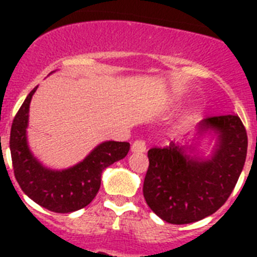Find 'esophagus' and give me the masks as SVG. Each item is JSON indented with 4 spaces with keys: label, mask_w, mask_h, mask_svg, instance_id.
Segmentation results:
<instances>
[{
    "label": "esophagus",
    "mask_w": 257,
    "mask_h": 257,
    "mask_svg": "<svg viewBox=\"0 0 257 257\" xmlns=\"http://www.w3.org/2000/svg\"><path fill=\"white\" fill-rule=\"evenodd\" d=\"M145 149H147V145H145V142L144 140H135L133 144V147H131V151L134 152V153H143V152H145Z\"/></svg>",
    "instance_id": "34e87169"
}]
</instances>
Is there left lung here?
Wrapping results in <instances>:
<instances>
[{
	"label": "left lung",
	"mask_w": 257,
	"mask_h": 257,
	"mask_svg": "<svg viewBox=\"0 0 257 257\" xmlns=\"http://www.w3.org/2000/svg\"><path fill=\"white\" fill-rule=\"evenodd\" d=\"M201 128L219 134L211 160H194L175 143L148 151L143 194L151 210L170 224H190L216 212L243 170L247 133L238 115L207 117L201 122Z\"/></svg>",
	"instance_id": "1"
}]
</instances>
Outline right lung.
<instances>
[{"instance_id":"1","label":"right lung","mask_w":257,"mask_h":257,"mask_svg":"<svg viewBox=\"0 0 257 257\" xmlns=\"http://www.w3.org/2000/svg\"><path fill=\"white\" fill-rule=\"evenodd\" d=\"M29 92L14 117L10 133V151L14 175L22 190L42 207L58 213L81 210L95 198L101 183V172L130 151L127 142H105L72 169L52 171L41 165L29 152L26 128L31 99Z\"/></svg>"}]
</instances>
